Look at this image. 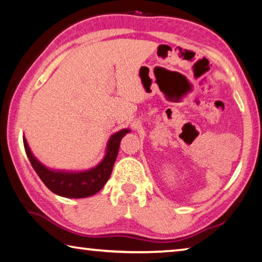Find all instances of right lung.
<instances>
[{
    "mask_svg": "<svg viewBox=\"0 0 262 262\" xmlns=\"http://www.w3.org/2000/svg\"><path fill=\"white\" fill-rule=\"evenodd\" d=\"M129 132V129H121L111 136L103 161L90 170L79 172L54 171L47 168L31 152L25 137H23V142L31 165L48 189L63 198L81 199L98 193L107 183L118 156L120 142Z\"/></svg>",
    "mask_w": 262,
    "mask_h": 262,
    "instance_id": "right-lung-1",
    "label": "right lung"
}]
</instances>
